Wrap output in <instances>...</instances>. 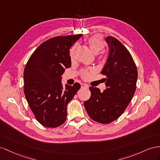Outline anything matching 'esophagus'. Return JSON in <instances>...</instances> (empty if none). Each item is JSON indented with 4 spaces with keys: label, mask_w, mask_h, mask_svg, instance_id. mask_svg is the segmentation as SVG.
<instances>
[{
    "label": "esophagus",
    "mask_w": 160,
    "mask_h": 160,
    "mask_svg": "<svg viewBox=\"0 0 160 160\" xmlns=\"http://www.w3.org/2000/svg\"><path fill=\"white\" fill-rule=\"evenodd\" d=\"M81 87L82 88H88V86L86 84H81Z\"/></svg>",
    "instance_id": "34e87169"
}]
</instances>
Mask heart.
Masks as SVG:
<instances>
[{"label": "heart", "instance_id": "obj_1", "mask_svg": "<svg viewBox=\"0 0 160 160\" xmlns=\"http://www.w3.org/2000/svg\"><path fill=\"white\" fill-rule=\"evenodd\" d=\"M88 42L91 51L94 53H95V54L99 53L101 51L103 50L105 47L104 41L99 36L95 35V36H91V37L88 39ZM73 48L70 51V56L72 58L73 57ZM82 76L84 78L87 79L89 77V72L88 71H84L82 73Z\"/></svg>", "mask_w": 160, "mask_h": 160}]
</instances>
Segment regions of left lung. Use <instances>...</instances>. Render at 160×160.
I'll return each instance as SVG.
<instances>
[{
  "label": "left lung",
  "instance_id": "1",
  "mask_svg": "<svg viewBox=\"0 0 160 160\" xmlns=\"http://www.w3.org/2000/svg\"><path fill=\"white\" fill-rule=\"evenodd\" d=\"M109 55L101 73L106 76V89L90 87L91 95L84 105L88 116L101 124L118 119L128 107L136 91L137 69L129 51L118 39L105 38Z\"/></svg>",
  "mask_w": 160,
  "mask_h": 160
}]
</instances>
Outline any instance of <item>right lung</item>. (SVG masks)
<instances>
[{
  "label": "right lung",
  "mask_w": 160,
  "mask_h": 160,
  "mask_svg": "<svg viewBox=\"0 0 160 160\" xmlns=\"http://www.w3.org/2000/svg\"><path fill=\"white\" fill-rule=\"evenodd\" d=\"M81 36H57L45 41L24 69V94L36 119L44 126L56 128L63 124L67 105L80 88L78 82L63 87L61 75L71 66L69 49Z\"/></svg>",
  "instance_id": "obj_1"
}]
</instances>
